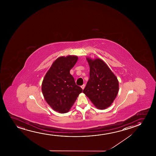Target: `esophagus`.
<instances>
[{"label": "esophagus", "instance_id": "1", "mask_svg": "<svg viewBox=\"0 0 156 156\" xmlns=\"http://www.w3.org/2000/svg\"><path fill=\"white\" fill-rule=\"evenodd\" d=\"M85 84H83V85L81 86V88L83 89V90L84 88H85Z\"/></svg>", "mask_w": 156, "mask_h": 156}]
</instances>
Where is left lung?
Returning <instances> with one entry per match:
<instances>
[{
    "label": "left lung",
    "instance_id": "left-lung-1",
    "mask_svg": "<svg viewBox=\"0 0 156 156\" xmlns=\"http://www.w3.org/2000/svg\"><path fill=\"white\" fill-rule=\"evenodd\" d=\"M86 60L90 66V76L83 93L98 109H107L117 95V78L102 60L90 58Z\"/></svg>",
    "mask_w": 156,
    "mask_h": 156
}]
</instances>
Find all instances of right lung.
I'll return each instance as SVG.
<instances>
[{
  "label": "right lung",
  "mask_w": 156,
  "mask_h": 156,
  "mask_svg": "<svg viewBox=\"0 0 156 156\" xmlns=\"http://www.w3.org/2000/svg\"><path fill=\"white\" fill-rule=\"evenodd\" d=\"M78 56H60L53 63L46 73L41 85L43 96L54 111L68 112L83 92L75 83L70 70L78 60Z\"/></svg>",
  "instance_id": "obj_1"
}]
</instances>
